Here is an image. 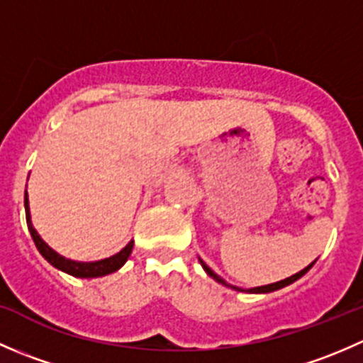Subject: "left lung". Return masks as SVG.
I'll return each instance as SVG.
<instances>
[{
  "label": "left lung",
  "instance_id": "left-lung-1",
  "mask_svg": "<svg viewBox=\"0 0 363 363\" xmlns=\"http://www.w3.org/2000/svg\"><path fill=\"white\" fill-rule=\"evenodd\" d=\"M199 259H200V263H202V267H203V270H205V272H207L208 276L212 277V279H214V281H218V283H219V284H223V286H228V288H232V290H235V291H246V294H270V291L281 290V288L288 286V284L295 283L296 279H300V277H302V276H306V274L309 272V269H311V267H313L314 263H316V259H314V262H313V263H309V265H307L306 269H302V270H300V272L294 274V276L286 277V279H283V281H277V283H270V284H265V286H256V288H239V286H233V284L226 283V281L223 279L221 276H218V274H216L214 270H212L211 267H208L207 263H205L202 258H199Z\"/></svg>",
  "mask_w": 363,
  "mask_h": 363
}]
</instances>
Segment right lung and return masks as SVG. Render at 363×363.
<instances>
[{
  "mask_svg": "<svg viewBox=\"0 0 363 363\" xmlns=\"http://www.w3.org/2000/svg\"><path fill=\"white\" fill-rule=\"evenodd\" d=\"M24 208H26V221H28L29 233H31L33 240H35L36 250L40 251V255L47 259L52 267H56L61 272H67L73 277H82V279H91V277H101L108 276V274L116 272L121 267L126 263V259L130 258L131 250H133V240L126 244L117 255L111 256V258L98 259V262H75V259H69L61 256L60 252H56L42 237L38 235V232L35 230L31 223V212H29V199L28 191H24Z\"/></svg>",
  "mask_w": 363,
  "mask_h": 363,
  "instance_id": "add662e5",
  "label": "right lung"
}]
</instances>
